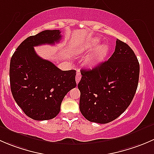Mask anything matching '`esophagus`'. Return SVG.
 Listing matches in <instances>:
<instances>
[{
    "instance_id": "esophagus-1",
    "label": "esophagus",
    "mask_w": 154,
    "mask_h": 154,
    "mask_svg": "<svg viewBox=\"0 0 154 154\" xmlns=\"http://www.w3.org/2000/svg\"><path fill=\"white\" fill-rule=\"evenodd\" d=\"M81 74H80V72H79V71H77V74H76V77H75V80H76V83H78L79 82H80V79H81Z\"/></svg>"
}]
</instances>
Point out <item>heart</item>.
Returning a JSON list of instances; mask_svg holds the SVG:
<instances>
[{
  "label": "heart",
  "instance_id": "heart-1",
  "mask_svg": "<svg viewBox=\"0 0 154 154\" xmlns=\"http://www.w3.org/2000/svg\"><path fill=\"white\" fill-rule=\"evenodd\" d=\"M97 41H91L90 42H87L84 45L77 49V53L83 54V53L92 51L94 47L97 45ZM107 53H108V48H107L106 45H99L98 47H97L93 51L92 54L86 59L85 65L88 67H92V66H96V65L98 64L99 63H100V62L104 60Z\"/></svg>",
  "mask_w": 154,
  "mask_h": 154
}]
</instances>
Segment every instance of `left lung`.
Segmentation results:
<instances>
[{"label":"left lung","mask_w":154,"mask_h":154,"mask_svg":"<svg viewBox=\"0 0 154 154\" xmlns=\"http://www.w3.org/2000/svg\"><path fill=\"white\" fill-rule=\"evenodd\" d=\"M80 72L82 115L91 122L106 124L119 117L133 100L139 83V63L130 46L117 39L107 61Z\"/></svg>","instance_id":"obj_1"}]
</instances>
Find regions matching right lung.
Segmentation results:
<instances>
[{
    "label": "right lung",
    "mask_w": 154,
    "mask_h": 154,
    "mask_svg": "<svg viewBox=\"0 0 154 154\" xmlns=\"http://www.w3.org/2000/svg\"><path fill=\"white\" fill-rule=\"evenodd\" d=\"M60 29L44 30L26 38L12 55L10 66V88L14 100L33 120L55 118L68 91L75 88V70L61 71L35 53V46L59 42Z\"/></svg>",
    "instance_id": "right-lung-1"
}]
</instances>
